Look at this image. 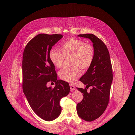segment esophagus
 Returning a JSON list of instances; mask_svg holds the SVG:
<instances>
[{"instance_id": "obj_1", "label": "esophagus", "mask_w": 135, "mask_h": 135, "mask_svg": "<svg viewBox=\"0 0 135 135\" xmlns=\"http://www.w3.org/2000/svg\"><path fill=\"white\" fill-rule=\"evenodd\" d=\"M70 88H71V91H74L75 90L76 88L74 86V85H73V84H70Z\"/></svg>"}]
</instances>
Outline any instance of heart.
I'll list each match as a JSON object with an SVG mask.
<instances>
[{"mask_svg": "<svg viewBox=\"0 0 135 135\" xmlns=\"http://www.w3.org/2000/svg\"><path fill=\"white\" fill-rule=\"evenodd\" d=\"M62 54L56 49L49 51V59L53 65L60 69L63 65L64 57H72L71 68H65L59 72L61 79L69 83H73L83 71L88 70L94 61L95 51L93 46L84 41L76 38L68 39L61 46Z\"/></svg>", "mask_w": 135, "mask_h": 135, "instance_id": "b5f03b06", "label": "heart"}]
</instances>
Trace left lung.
I'll list each match as a JSON object with an SVG mask.
<instances>
[{"mask_svg":"<svg viewBox=\"0 0 135 135\" xmlns=\"http://www.w3.org/2000/svg\"><path fill=\"white\" fill-rule=\"evenodd\" d=\"M78 36L89 39L95 51L92 65L79 79L86 85L87 89L90 86L93 88L88 92L86 88H77L84 97L77 104L78 115L86 121L91 122L101 115L108 106L113 80L112 67L108 49L101 39L91 34Z\"/></svg>","mask_w":135,"mask_h":135,"instance_id":"left-lung-1","label":"left lung"}]
</instances>
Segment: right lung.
I'll return each instance as SVG.
<instances>
[{
	"instance_id": "1",
	"label": "right lung",
	"mask_w": 135,
	"mask_h": 135,
	"mask_svg": "<svg viewBox=\"0 0 135 135\" xmlns=\"http://www.w3.org/2000/svg\"><path fill=\"white\" fill-rule=\"evenodd\" d=\"M62 37L61 34H40L27 43L23 52V92L34 112L46 121L53 120L60 115V101L70 91L68 83L57 80L49 56L52 47ZM50 81L55 82L54 89L46 86Z\"/></svg>"
}]
</instances>
